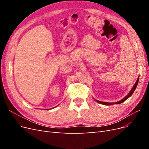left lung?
<instances>
[{"instance_id": "obj_1", "label": "left lung", "mask_w": 149, "mask_h": 149, "mask_svg": "<svg viewBox=\"0 0 149 149\" xmlns=\"http://www.w3.org/2000/svg\"><path fill=\"white\" fill-rule=\"evenodd\" d=\"M139 78H137L136 83H135V84L134 85V86L132 87V89L130 90V91L129 92V94H127V95L125 97H124L122 100H120V101H118V102H114V103H112V102H101V101H97V102H99V103H100V104H102L106 105V106H110V105L114 104H120V103H122V102H123L125 101L126 100H127V99H128L130 96H132V94L134 92L135 89H136V87H137V86L138 83H139Z\"/></svg>"}]
</instances>
